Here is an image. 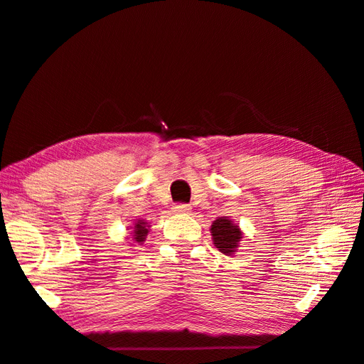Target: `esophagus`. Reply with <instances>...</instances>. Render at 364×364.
I'll list each match as a JSON object with an SVG mask.
<instances>
[{
  "mask_svg": "<svg viewBox=\"0 0 364 364\" xmlns=\"http://www.w3.org/2000/svg\"><path fill=\"white\" fill-rule=\"evenodd\" d=\"M173 209L177 213H188L191 210V205L190 204H185V203H176Z\"/></svg>",
  "mask_w": 364,
  "mask_h": 364,
  "instance_id": "1",
  "label": "esophagus"
}]
</instances>
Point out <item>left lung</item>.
<instances>
[{
	"instance_id": "1",
	"label": "left lung",
	"mask_w": 364,
	"mask_h": 364,
	"mask_svg": "<svg viewBox=\"0 0 364 364\" xmlns=\"http://www.w3.org/2000/svg\"><path fill=\"white\" fill-rule=\"evenodd\" d=\"M210 232L213 237V243L221 253L225 255H232L237 245H239L242 239V232L237 225H234L231 220H228L226 217L217 218L212 223Z\"/></svg>"
}]
</instances>
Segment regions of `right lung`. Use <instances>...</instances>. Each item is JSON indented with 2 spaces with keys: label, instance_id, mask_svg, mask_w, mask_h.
Wrapping results in <instances>:
<instances>
[{
  "label": "right lung",
  "instance_id": "right-lung-1",
  "mask_svg": "<svg viewBox=\"0 0 364 364\" xmlns=\"http://www.w3.org/2000/svg\"><path fill=\"white\" fill-rule=\"evenodd\" d=\"M135 231H133V239H135V242H138V243H143L144 240H146V235H147V232H149V226H146V223L144 221H136V225H135Z\"/></svg>",
  "mask_w": 364,
  "mask_h": 364
}]
</instances>
